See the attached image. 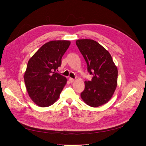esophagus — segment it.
Instances as JSON below:
<instances>
[{
  "mask_svg": "<svg viewBox=\"0 0 146 146\" xmlns=\"http://www.w3.org/2000/svg\"><path fill=\"white\" fill-rule=\"evenodd\" d=\"M69 82H70V83H72L73 82H74V78H69Z\"/></svg>",
  "mask_w": 146,
  "mask_h": 146,
  "instance_id": "esophagus-1",
  "label": "esophagus"
}]
</instances>
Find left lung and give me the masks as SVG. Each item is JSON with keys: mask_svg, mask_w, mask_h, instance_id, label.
<instances>
[{"mask_svg": "<svg viewBox=\"0 0 146 146\" xmlns=\"http://www.w3.org/2000/svg\"><path fill=\"white\" fill-rule=\"evenodd\" d=\"M76 44L86 61L88 72L93 76L91 81L85 82L80 96L88 105L99 107L107 103L115 91L117 67L108 51L96 41L78 39Z\"/></svg>", "mask_w": 146, "mask_h": 146, "instance_id": "8db88e82", "label": "left lung"}]
</instances>
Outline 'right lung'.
Masks as SVG:
<instances>
[{"mask_svg":"<svg viewBox=\"0 0 146 146\" xmlns=\"http://www.w3.org/2000/svg\"><path fill=\"white\" fill-rule=\"evenodd\" d=\"M70 41L44 44L28 61L24 78L30 99L39 107H47L58 99L67 79L56 72Z\"/></svg>","mask_w":146,"mask_h":146,"instance_id":"right-lung-1","label":"right lung"}]
</instances>
